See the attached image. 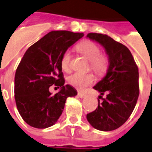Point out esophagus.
<instances>
[{
    "label": "esophagus",
    "mask_w": 152,
    "mask_h": 152,
    "mask_svg": "<svg viewBox=\"0 0 152 152\" xmlns=\"http://www.w3.org/2000/svg\"><path fill=\"white\" fill-rule=\"evenodd\" d=\"M77 96H78L80 98H83V97H86V94H83V93H82V92H78V93H77Z\"/></svg>",
    "instance_id": "obj_1"
}]
</instances>
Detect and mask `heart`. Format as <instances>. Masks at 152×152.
I'll return each instance as SVG.
<instances>
[{"label":"heart","mask_w":152,"mask_h":152,"mask_svg":"<svg viewBox=\"0 0 152 152\" xmlns=\"http://www.w3.org/2000/svg\"><path fill=\"white\" fill-rule=\"evenodd\" d=\"M77 50L90 61V67L97 73L102 74L105 71L108 66V60L101 55L99 47L91 41L86 40L76 47ZM71 52L66 50L61 58V66L63 71L68 72L70 70ZM95 77L89 73L76 72L68 77V82L77 89H84L89 85L94 83Z\"/></svg>","instance_id":"heart-1"}]
</instances>
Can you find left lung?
I'll return each instance as SVG.
<instances>
[{
  "label": "left lung",
  "instance_id": "1",
  "mask_svg": "<svg viewBox=\"0 0 152 152\" xmlns=\"http://www.w3.org/2000/svg\"><path fill=\"white\" fill-rule=\"evenodd\" d=\"M91 40L104 48L109 59L106 75L94 86L100 93L98 106L86 115L87 121L94 129L109 132L118 129L129 119L139 97V70L129 48L110 36L89 33ZM106 92L107 97L102 95Z\"/></svg>",
  "mask_w": 152,
  "mask_h": 152
}]
</instances>
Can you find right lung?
<instances>
[{
	"label": "right lung",
	"mask_w": 152,
	"mask_h": 152,
	"mask_svg": "<svg viewBox=\"0 0 152 152\" xmlns=\"http://www.w3.org/2000/svg\"><path fill=\"white\" fill-rule=\"evenodd\" d=\"M83 36L69 31H50L23 55L15 75L14 93L19 113L30 126L47 129L54 125L66 98L77 95L74 87L64 85L61 58ZM54 84L60 90L52 95L49 88Z\"/></svg>",
	"instance_id": "add662e5"
}]
</instances>
